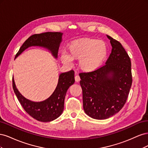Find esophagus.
I'll return each mask as SVG.
<instances>
[{
	"mask_svg": "<svg viewBox=\"0 0 148 148\" xmlns=\"http://www.w3.org/2000/svg\"><path fill=\"white\" fill-rule=\"evenodd\" d=\"M75 82H79V80H80V77H79V75H77L75 77Z\"/></svg>",
	"mask_w": 148,
	"mask_h": 148,
	"instance_id": "34e87169",
	"label": "esophagus"
}]
</instances>
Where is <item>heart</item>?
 Instances as JSON below:
<instances>
[{
    "label": "heart",
    "mask_w": 148,
    "mask_h": 148,
    "mask_svg": "<svg viewBox=\"0 0 148 148\" xmlns=\"http://www.w3.org/2000/svg\"><path fill=\"white\" fill-rule=\"evenodd\" d=\"M69 55L61 56L65 64H70L73 60H79V65L86 72H91L101 66L107 54L104 42L92 38H84L73 41L68 47Z\"/></svg>",
    "instance_id": "heart-1"
}]
</instances>
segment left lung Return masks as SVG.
I'll list each match as a JSON object with an SVG mask.
<instances>
[{
    "label": "left lung",
    "mask_w": 148,
    "mask_h": 148,
    "mask_svg": "<svg viewBox=\"0 0 148 148\" xmlns=\"http://www.w3.org/2000/svg\"><path fill=\"white\" fill-rule=\"evenodd\" d=\"M112 51L106 64L91 72L80 73L84 110L104 120L117 113L126 103L132 84L131 60L117 40L107 35Z\"/></svg>",
    "instance_id": "1"
}]
</instances>
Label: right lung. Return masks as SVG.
Masks as SVG:
<instances>
[{"instance_id": "obj_1", "label": "right lung", "mask_w": 148, "mask_h": 148, "mask_svg": "<svg viewBox=\"0 0 148 148\" xmlns=\"http://www.w3.org/2000/svg\"><path fill=\"white\" fill-rule=\"evenodd\" d=\"M62 33L59 32H46L33 34L21 46L15 58L26 49L32 46L46 47L57 58L62 41ZM74 75L73 70L61 73L55 91L48 99L42 102H36L26 99L18 91L13 78L12 79L13 89L21 106L31 117L40 122H51L59 117L62 114L66 91L71 85L75 83Z\"/></svg>"}]
</instances>
